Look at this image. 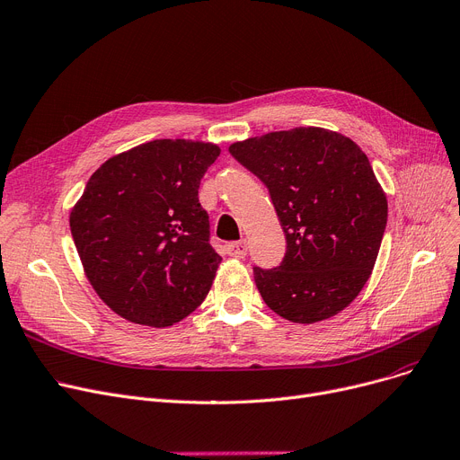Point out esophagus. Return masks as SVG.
Here are the masks:
<instances>
[{"instance_id": "1", "label": "esophagus", "mask_w": 460, "mask_h": 460, "mask_svg": "<svg viewBox=\"0 0 460 460\" xmlns=\"http://www.w3.org/2000/svg\"><path fill=\"white\" fill-rule=\"evenodd\" d=\"M226 254L232 256V258H245L247 256V241H234V243H228V245L225 247Z\"/></svg>"}]
</instances>
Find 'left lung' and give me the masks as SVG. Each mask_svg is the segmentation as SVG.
<instances>
[{
    "mask_svg": "<svg viewBox=\"0 0 460 460\" xmlns=\"http://www.w3.org/2000/svg\"><path fill=\"white\" fill-rule=\"evenodd\" d=\"M271 195L286 235L279 267H254L265 305L291 323L347 308L381 249L388 202L367 155L338 131L293 128L230 145Z\"/></svg>",
    "mask_w": 460,
    "mask_h": 460,
    "instance_id": "8db88e82",
    "label": "left lung"
}]
</instances>
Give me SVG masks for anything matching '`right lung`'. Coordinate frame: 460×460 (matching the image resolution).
<instances>
[{"instance_id":"obj_1","label":"right lung","mask_w":460,"mask_h":460,"mask_svg":"<svg viewBox=\"0 0 460 460\" xmlns=\"http://www.w3.org/2000/svg\"><path fill=\"white\" fill-rule=\"evenodd\" d=\"M211 143L157 139L113 155L70 211L85 275L120 317L171 327L202 305L221 256L209 245L200 180Z\"/></svg>"}]
</instances>
